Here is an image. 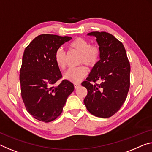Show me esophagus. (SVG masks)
<instances>
[{"mask_svg": "<svg viewBox=\"0 0 152 152\" xmlns=\"http://www.w3.org/2000/svg\"><path fill=\"white\" fill-rule=\"evenodd\" d=\"M74 88H78L79 86H80V84H78V83H75V84H74Z\"/></svg>", "mask_w": 152, "mask_h": 152, "instance_id": "34e87169", "label": "esophagus"}]
</instances>
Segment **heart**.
I'll return each instance as SVG.
<instances>
[{
	"label": "heart",
	"instance_id": "obj_1",
	"mask_svg": "<svg viewBox=\"0 0 152 152\" xmlns=\"http://www.w3.org/2000/svg\"><path fill=\"white\" fill-rule=\"evenodd\" d=\"M70 49L81 54L80 64H85L88 67H94L97 65L100 58V49L97 45H91L88 40L81 37H77L69 44ZM54 60L57 66L61 69L66 67V55L61 49L56 50ZM87 68L85 66H80L76 68L69 69L64 74L66 80L74 83H78L87 74Z\"/></svg>",
	"mask_w": 152,
	"mask_h": 152
}]
</instances>
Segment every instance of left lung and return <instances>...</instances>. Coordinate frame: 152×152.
<instances>
[{"label":"left lung","mask_w":152,"mask_h":152,"mask_svg":"<svg viewBox=\"0 0 152 152\" xmlns=\"http://www.w3.org/2000/svg\"><path fill=\"white\" fill-rule=\"evenodd\" d=\"M100 49V60L82 85L86 88V109L99 118H110L126 100L130 87L131 66L122 43L110 33L92 32ZM101 81L100 84L96 82Z\"/></svg>","instance_id":"left-lung-1"}]
</instances>
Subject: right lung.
Returning <instances> with one entry per match:
<instances>
[{
    "label": "right lung",
    "instance_id": "1",
    "mask_svg": "<svg viewBox=\"0 0 152 152\" xmlns=\"http://www.w3.org/2000/svg\"><path fill=\"white\" fill-rule=\"evenodd\" d=\"M72 38L53 34L36 37L24 50L20 69L21 95L29 114L39 121L51 122L59 116L74 86L63 80L54 60L57 49Z\"/></svg>",
    "mask_w": 152,
    "mask_h": 152
}]
</instances>
